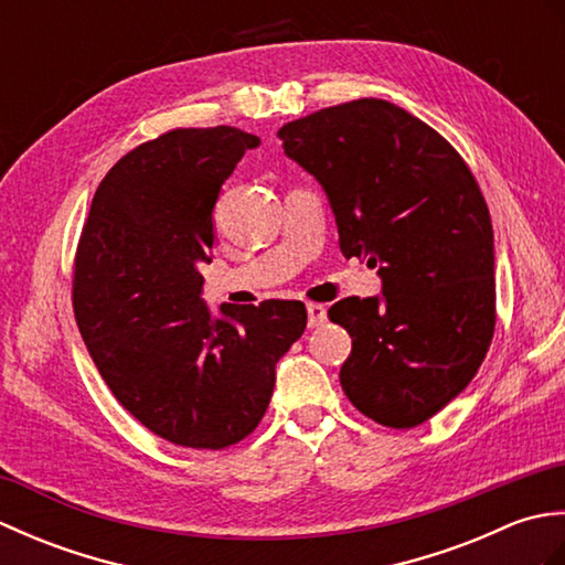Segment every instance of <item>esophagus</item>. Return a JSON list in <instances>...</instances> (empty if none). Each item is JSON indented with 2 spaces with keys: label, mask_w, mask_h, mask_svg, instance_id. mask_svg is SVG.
I'll use <instances>...</instances> for the list:
<instances>
[{
  "label": "esophagus",
  "mask_w": 565,
  "mask_h": 565,
  "mask_svg": "<svg viewBox=\"0 0 565 565\" xmlns=\"http://www.w3.org/2000/svg\"><path fill=\"white\" fill-rule=\"evenodd\" d=\"M308 310V328L316 330V328H322L328 322V308L320 306V303H308L306 306Z\"/></svg>",
  "instance_id": "esophagus-1"
}]
</instances>
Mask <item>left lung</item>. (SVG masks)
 Masks as SVG:
<instances>
[{
  "instance_id": "8db88e82",
  "label": "left lung",
  "mask_w": 565,
  "mask_h": 565,
  "mask_svg": "<svg viewBox=\"0 0 565 565\" xmlns=\"http://www.w3.org/2000/svg\"><path fill=\"white\" fill-rule=\"evenodd\" d=\"M276 136L326 191L342 255L379 269V296L330 308L352 338L342 391L379 425H423L493 340L495 239L481 189L435 128L383 99L320 109Z\"/></svg>"
}]
</instances>
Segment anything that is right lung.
Wrapping results in <instances>:
<instances>
[{
  "mask_svg": "<svg viewBox=\"0 0 565 565\" xmlns=\"http://www.w3.org/2000/svg\"><path fill=\"white\" fill-rule=\"evenodd\" d=\"M259 138L177 128L130 150L94 194L75 259L82 340L116 401L162 439L223 449L267 413L276 362L306 330L301 301H203L221 186Z\"/></svg>",
  "mask_w": 565,
  "mask_h": 565,
  "instance_id": "1",
  "label": "right lung"
}]
</instances>
